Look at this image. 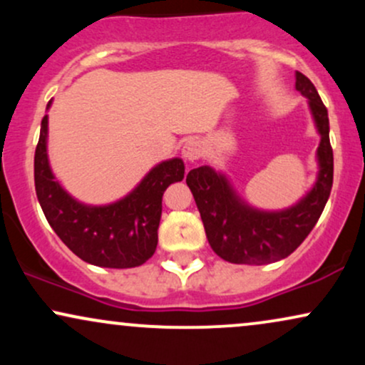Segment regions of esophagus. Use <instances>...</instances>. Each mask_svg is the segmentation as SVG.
<instances>
[{
  "instance_id": "34e87169",
  "label": "esophagus",
  "mask_w": 365,
  "mask_h": 365,
  "mask_svg": "<svg viewBox=\"0 0 365 365\" xmlns=\"http://www.w3.org/2000/svg\"><path fill=\"white\" fill-rule=\"evenodd\" d=\"M202 153H204V145L200 144L199 140H194V139L185 142V145H183L182 149L183 158H185L187 161H195V159L202 156Z\"/></svg>"
}]
</instances>
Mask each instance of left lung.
Returning a JSON list of instances; mask_svg holds the SVG:
<instances>
[{
  "label": "left lung",
  "mask_w": 365,
  "mask_h": 365,
  "mask_svg": "<svg viewBox=\"0 0 365 365\" xmlns=\"http://www.w3.org/2000/svg\"><path fill=\"white\" fill-rule=\"evenodd\" d=\"M295 87L309 99L317 132L319 175L312 190L299 204L284 211H259L235 194L225 175L209 166L190 170L187 185L202 217L209 245L233 264H269L288 257L307 238L324 209L333 187V149L329 144L328 110L314 83L295 73Z\"/></svg>",
  "instance_id": "left-lung-1"
}]
</instances>
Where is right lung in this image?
I'll return each mask as SVG.
<instances>
[{
  "instance_id": "1",
  "label": "right lung",
  "mask_w": 365,
  "mask_h": 365,
  "mask_svg": "<svg viewBox=\"0 0 365 365\" xmlns=\"http://www.w3.org/2000/svg\"><path fill=\"white\" fill-rule=\"evenodd\" d=\"M49 106V104H48ZM48 115L41 123L34 156L36 194L41 207L61 242L82 261L99 267H135L153 257L163 211V194L182 182V159L163 161L123 199L108 206H86L63 190L49 168Z\"/></svg>"
}]
</instances>
